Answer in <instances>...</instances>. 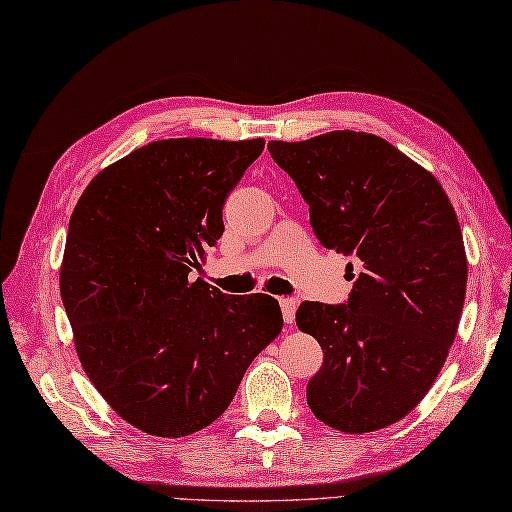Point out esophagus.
Here are the masks:
<instances>
[{
  "label": "esophagus",
  "mask_w": 512,
  "mask_h": 512,
  "mask_svg": "<svg viewBox=\"0 0 512 512\" xmlns=\"http://www.w3.org/2000/svg\"><path fill=\"white\" fill-rule=\"evenodd\" d=\"M278 303H281V310H283V321L287 323V325H292L294 323V318H296V307H298V303L294 301V298H278Z\"/></svg>",
  "instance_id": "34e87169"
}]
</instances>
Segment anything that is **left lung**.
<instances>
[{"label": "left lung", "mask_w": 512, "mask_h": 512, "mask_svg": "<svg viewBox=\"0 0 512 512\" xmlns=\"http://www.w3.org/2000/svg\"><path fill=\"white\" fill-rule=\"evenodd\" d=\"M267 149L310 205L321 245L354 258L347 305L296 310L298 330L323 347L307 403L347 435L388 428L426 397L457 336L468 260L452 202L428 169L372 133Z\"/></svg>", "instance_id": "left-lung-1"}]
</instances>
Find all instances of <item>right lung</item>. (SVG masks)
<instances>
[{
	"label": "right lung",
	"mask_w": 512,
	"mask_h": 512,
	"mask_svg": "<svg viewBox=\"0 0 512 512\" xmlns=\"http://www.w3.org/2000/svg\"><path fill=\"white\" fill-rule=\"evenodd\" d=\"M263 149V138L149 142L104 167L73 209L60 292L75 352L104 401L147 435L207 428L283 330L276 298L191 281Z\"/></svg>",
	"instance_id": "obj_1"
}]
</instances>
